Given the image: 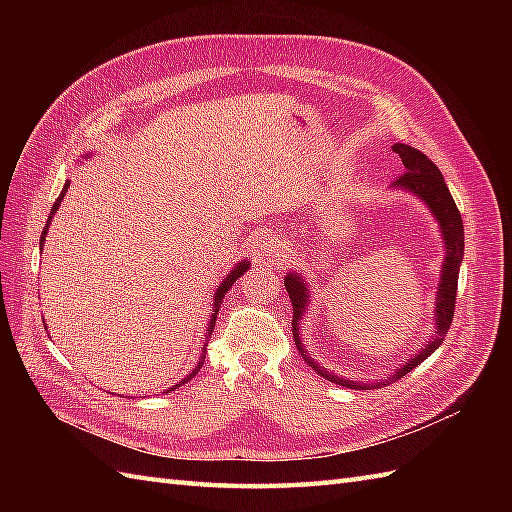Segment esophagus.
<instances>
[{
  "instance_id": "esophagus-1",
  "label": "esophagus",
  "mask_w": 512,
  "mask_h": 512,
  "mask_svg": "<svg viewBox=\"0 0 512 512\" xmlns=\"http://www.w3.org/2000/svg\"><path fill=\"white\" fill-rule=\"evenodd\" d=\"M260 252H262V256H271V258H282V254H284L282 243L275 239L260 241Z\"/></svg>"
}]
</instances>
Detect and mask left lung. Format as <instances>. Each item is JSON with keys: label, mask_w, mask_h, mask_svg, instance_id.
Returning a JSON list of instances; mask_svg holds the SVG:
<instances>
[{"label": "left lung", "mask_w": 512, "mask_h": 512, "mask_svg": "<svg viewBox=\"0 0 512 512\" xmlns=\"http://www.w3.org/2000/svg\"><path fill=\"white\" fill-rule=\"evenodd\" d=\"M393 151L399 153L401 164H404V173H399L397 179L393 181V188H401V190H410L414 192L418 198L425 200V205L431 209L433 218H438L442 235H444V245H446V258L442 265V277H440V286H438V294H436V335L431 337V342H427V346L414 354L412 359H406V365H401L395 374H391L386 380L380 382H361V380H346L339 378L331 371H327L324 367H320L316 361H312V356L307 354V350L301 346L299 339V320L305 312V305L309 301L307 288L303 284V280L299 275H286L284 286L288 290V297L292 303V337L294 344H297L301 356L305 359V363L312 367L316 374H320L322 378H327L329 382L342 384L346 389H354V391H371V389H380L384 384H393L399 378H404L408 371H412L414 367L421 365L427 356L436 350L451 329V322L455 316V301H457V280H459V265L463 258V222H461V213L455 205V200L448 192L444 177L438 170V166L433 164L423 151H418L410 145H393Z\"/></svg>", "instance_id": "1"}]
</instances>
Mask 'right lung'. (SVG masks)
<instances>
[{
  "label": "right lung",
  "mask_w": 512,
  "mask_h": 512,
  "mask_svg": "<svg viewBox=\"0 0 512 512\" xmlns=\"http://www.w3.org/2000/svg\"><path fill=\"white\" fill-rule=\"evenodd\" d=\"M70 188V183H66L64 185V190H61V194L57 196V200H55V205H53V209H51V213H49V220H46V226H44V230H42V237H40V243H44V237H46V230H49V226H51V220H53V215L57 213V209H59V205H61V200H64V194H66V190ZM40 250H42V245H40ZM247 265H250V262H239V265H235V271H232L228 277H226V280L222 282V286L218 288V290H215V314L211 316V322H209V333L213 331V327H215V318H218V309H220V303H222V299H224V294L228 292V288L232 286V284H235L237 280H239V277L247 271ZM207 342H209V337H207ZM207 346V344H205ZM205 354H207V350L203 348V352H200V359H198V365L192 369V374L188 376V378H183L181 380V384H185V382H188V380H192L196 374H198V369L200 367H203V363H205ZM177 386L179 384H175L173 386V389H177ZM173 389H170V391H173ZM170 391H166V393H170Z\"/></svg>",
  "instance_id": "add662e5"
}]
</instances>
